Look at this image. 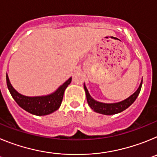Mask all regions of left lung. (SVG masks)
<instances>
[{
    "label": "left lung",
    "instance_id": "1",
    "mask_svg": "<svg viewBox=\"0 0 157 157\" xmlns=\"http://www.w3.org/2000/svg\"><path fill=\"white\" fill-rule=\"evenodd\" d=\"M141 85H142V80L140 83V86L138 90L132 95H130L127 99L120 101V102H117V103H103V102H100V101L94 100L89 93L85 83H84V90H85L86 95L87 102H88V105H90L91 109L94 112L100 113V114L110 116V115H115L117 114V113H120V112L124 111L128 107L132 105L136 100V98H138V94L141 91Z\"/></svg>",
    "mask_w": 157,
    "mask_h": 157
}]
</instances>
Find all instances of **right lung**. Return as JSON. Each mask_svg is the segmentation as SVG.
<instances>
[{
    "label": "right lung",
    "mask_w": 157,
    "mask_h": 157,
    "mask_svg": "<svg viewBox=\"0 0 157 157\" xmlns=\"http://www.w3.org/2000/svg\"><path fill=\"white\" fill-rule=\"evenodd\" d=\"M6 81L11 95L22 109L35 116H46L54 112L59 108L65 90L71 82V77L58 87L55 92L48 95L37 97H27L18 93L11 84L7 74Z\"/></svg>",
    "instance_id": "right-lung-1"
}]
</instances>
